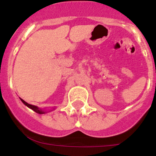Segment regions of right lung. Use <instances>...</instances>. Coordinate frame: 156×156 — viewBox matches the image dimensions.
<instances>
[{"label":"right lung","instance_id":"right-lung-1","mask_svg":"<svg viewBox=\"0 0 156 156\" xmlns=\"http://www.w3.org/2000/svg\"><path fill=\"white\" fill-rule=\"evenodd\" d=\"M21 101H23V103L24 105H26L27 106V107H29L30 108H31V109L34 110V112H36L37 113H39V114H44L46 112L44 111V110L41 109V108H39L37 106H35V105H30V104H28L27 102H26L24 100H23V99H21Z\"/></svg>","mask_w":156,"mask_h":156}]
</instances>
